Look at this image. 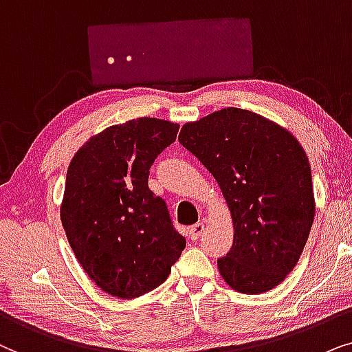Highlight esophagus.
Wrapping results in <instances>:
<instances>
[{"instance_id": "34e87169", "label": "esophagus", "mask_w": 352, "mask_h": 352, "mask_svg": "<svg viewBox=\"0 0 352 352\" xmlns=\"http://www.w3.org/2000/svg\"><path fill=\"white\" fill-rule=\"evenodd\" d=\"M204 230H206L204 223H203V222H198V223L191 225V227L188 228V236H190L193 241H196L201 235H203Z\"/></svg>"}]
</instances>
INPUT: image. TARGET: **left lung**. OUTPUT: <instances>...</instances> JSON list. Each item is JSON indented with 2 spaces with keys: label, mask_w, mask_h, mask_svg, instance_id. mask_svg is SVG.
Wrapping results in <instances>:
<instances>
[{
  "label": "left lung",
  "mask_w": 352,
  "mask_h": 352,
  "mask_svg": "<svg viewBox=\"0 0 352 352\" xmlns=\"http://www.w3.org/2000/svg\"><path fill=\"white\" fill-rule=\"evenodd\" d=\"M179 142L212 173L232 210L233 246L217 259L240 293H265L294 269L311 232L309 159L288 130L256 112L227 107L185 124Z\"/></svg>",
  "instance_id": "obj_1"
}]
</instances>
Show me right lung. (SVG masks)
Here are the masks:
<instances>
[{
    "label": "right lung",
    "mask_w": 352,
    "mask_h": 352,
    "mask_svg": "<svg viewBox=\"0 0 352 352\" xmlns=\"http://www.w3.org/2000/svg\"><path fill=\"white\" fill-rule=\"evenodd\" d=\"M179 125L140 117L88 140L69 164L60 220L69 245L102 292L132 299L164 283L185 250L149 168Z\"/></svg>",
    "instance_id": "1"
}]
</instances>
